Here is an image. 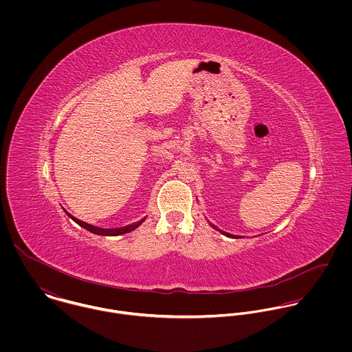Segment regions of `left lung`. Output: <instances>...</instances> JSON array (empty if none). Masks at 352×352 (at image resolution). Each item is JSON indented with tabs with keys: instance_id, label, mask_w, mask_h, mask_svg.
I'll list each match as a JSON object with an SVG mask.
<instances>
[{
	"instance_id": "1",
	"label": "left lung",
	"mask_w": 352,
	"mask_h": 352,
	"mask_svg": "<svg viewBox=\"0 0 352 352\" xmlns=\"http://www.w3.org/2000/svg\"><path fill=\"white\" fill-rule=\"evenodd\" d=\"M210 226H211V228H214V229H215V230H218V232H221V233H222V234H223V236H226V237H230V239H240V237H241V236H236V234H230V233H226V232H222V230H221V229H218V228H217V226H215V225H212V223H210Z\"/></svg>"
}]
</instances>
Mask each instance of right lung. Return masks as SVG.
I'll list each match as a JSON object with an SVG mask.
<instances>
[{"mask_svg":"<svg viewBox=\"0 0 352 352\" xmlns=\"http://www.w3.org/2000/svg\"><path fill=\"white\" fill-rule=\"evenodd\" d=\"M65 212L67 214V217L69 218H72L76 223H78L81 228H84V229H87V230H89L91 233H94V234H98V236H120V234H126V233H130V232H133L134 229H137L145 219H146V217L144 218V219H141V221H138V222H134V223H131V225H127V226H122V228H113V229H102V228H98V226H94V225H89V223H87V222H82V221H80V219H77V218H74L72 214H69L66 210H65Z\"/></svg>","mask_w":352,"mask_h":352,"instance_id":"right-lung-1","label":"right lung"}]
</instances>
